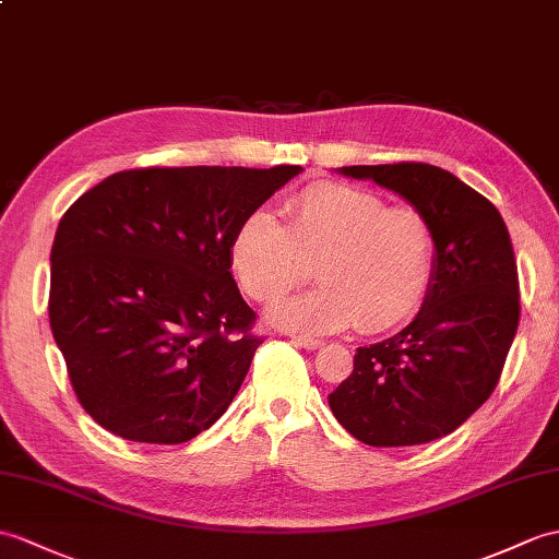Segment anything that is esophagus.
<instances>
[{"mask_svg": "<svg viewBox=\"0 0 559 559\" xmlns=\"http://www.w3.org/2000/svg\"><path fill=\"white\" fill-rule=\"evenodd\" d=\"M293 343L295 345H300V347H305V349H319L321 345H323V341H317V338H307V335H293Z\"/></svg>", "mask_w": 559, "mask_h": 559, "instance_id": "obj_1", "label": "esophagus"}]
</instances>
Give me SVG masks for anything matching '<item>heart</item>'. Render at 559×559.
Segmentation results:
<instances>
[{
	"label": "heart",
	"mask_w": 559,
	"mask_h": 559,
	"mask_svg": "<svg viewBox=\"0 0 559 559\" xmlns=\"http://www.w3.org/2000/svg\"><path fill=\"white\" fill-rule=\"evenodd\" d=\"M433 230L414 206H388L376 192L314 183L285 204V224L266 210L242 221L230 242L233 271L257 302H276L309 278L319 288L269 311L281 329L333 333L353 323L379 333L405 321L428 290Z\"/></svg>",
	"instance_id": "b5f03b06"
}]
</instances>
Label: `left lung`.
<instances>
[{
  "mask_svg": "<svg viewBox=\"0 0 559 559\" xmlns=\"http://www.w3.org/2000/svg\"><path fill=\"white\" fill-rule=\"evenodd\" d=\"M405 198L433 230L426 300L407 329L359 347L329 395L333 417L373 448L421 445L462 426L496 391L519 326V278L500 212L445 168L343 166Z\"/></svg>",
  "mask_w": 559,
  "mask_h": 559,
  "instance_id": "1",
  "label": "left lung"
}]
</instances>
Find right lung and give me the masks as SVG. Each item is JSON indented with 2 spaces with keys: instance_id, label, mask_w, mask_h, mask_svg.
Segmentation results:
<instances>
[{
  "instance_id": "right-lung-1",
  "label": "right lung",
  "mask_w": 559,
  "mask_h": 559,
  "mask_svg": "<svg viewBox=\"0 0 559 559\" xmlns=\"http://www.w3.org/2000/svg\"><path fill=\"white\" fill-rule=\"evenodd\" d=\"M300 171L133 168L61 216L49 326L78 402L102 428L178 445L228 409L264 341L233 281L230 242Z\"/></svg>"
}]
</instances>
